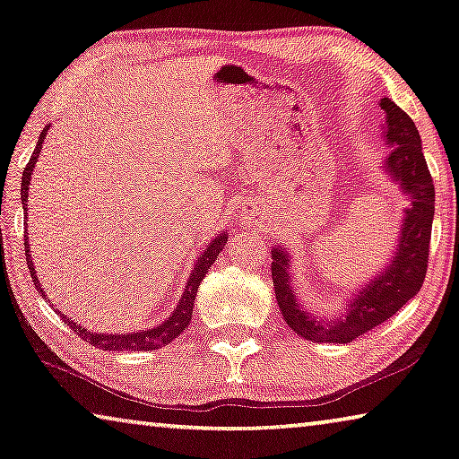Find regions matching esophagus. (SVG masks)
Returning <instances> with one entry per match:
<instances>
[{"instance_id":"esophagus-1","label":"esophagus","mask_w":459,"mask_h":459,"mask_svg":"<svg viewBox=\"0 0 459 459\" xmlns=\"http://www.w3.org/2000/svg\"><path fill=\"white\" fill-rule=\"evenodd\" d=\"M253 210H255V206H253V204H249V208H247V212H253Z\"/></svg>"}]
</instances>
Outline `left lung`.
Here are the masks:
<instances>
[{"instance_id":"1","label":"left lung","mask_w":459,"mask_h":459,"mask_svg":"<svg viewBox=\"0 0 459 459\" xmlns=\"http://www.w3.org/2000/svg\"><path fill=\"white\" fill-rule=\"evenodd\" d=\"M380 106L386 112V141L394 147L386 161V169L411 195V206L404 212L396 255L392 257L386 272H382L359 294H355L345 316H337L334 321L326 323L298 307L294 290L290 288L288 253L281 247H275L272 251V278L283 321L307 341L351 343L359 334L376 329L392 315H396L411 298L419 294L427 275L429 241H431L435 214L433 178L429 173L423 147H420L419 130L411 116L400 110L388 98H384Z\"/></svg>"}]
</instances>
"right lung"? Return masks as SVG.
<instances>
[{"instance_id": "add662e5", "label": "right lung", "mask_w": 459, "mask_h": 459, "mask_svg": "<svg viewBox=\"0 0 459 459\" xmlns=\"http://www.w3.org/2000/svg\"><path fill=\"white\" fill-rule=\"evenodd\" d=\"M47 130H48V126H45V130H42V133H40L39 144H36V147H34L30 161H28V165L24 167V173H22L20 198H22V204H24V214H28L26 212L28 184H30L32 169H34V165H36V159H39V152L42 149V141H45ZM224 245H227V235H221V237L214 238V241L206 247V251H204L202 257L195 259V265H194L192 273H190V280H187L186 292H184V296H181L178 308L171 312V316L167 318L163 325L152 326V329H147V331H138V333L101 334V333L87 331V329H83V326H77V323H73L71 318H67L65 315H63V321H65V325H69L71 329L77 333V337H82L85 343H90L93 347H100V349H106V351H155V349L163 347L167 343H171V341L176 339L178 334L184 333L186 326L190 325L195 292H198L200 281L204 280V275H206L208 269L212 267V264H214L216 257H218V253L224 249ZM24 249H26L28 269H30V275H32V281H34V286H36V292H39L47 300V294L42 292L40 281L36 280L34 264H32V259H30V247H28L26 237H24Z\"/></svg>"}]
</instances>
